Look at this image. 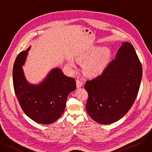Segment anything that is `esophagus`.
I'll return each mask as SVG.
<instances>
[{
    "label": "esophagus",
    "instance_id": "34e87169",
    "mask_svg": "<svg viewBox=\"0 0 152 152\" xmlns=\"http://www.w3.org/2000/svg\"><path fill=\"white\" fill-rule=\"evenodd\" d=\"M76 85H77V88H81L83 86V83L82 82L80 81V80H77V81H76Z\"/></svg>",
    "mask_w": 152,
    "mask_h": 152
}]
</instances>
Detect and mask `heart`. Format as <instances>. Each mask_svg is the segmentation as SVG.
<instances>
[{"label":"heart","mask_w":152,"mask_h":152,"mask_svg":"<svg viewBox=\"0 0 152 152\" xmlns=\"http://www.w3.org/2000/svg\"><path fill=\"white\" fill-rule=\"evenodd\" d=\"M110 58V51L107 48L95 46L91 48L78 58V61L83 64L85 74L90 77L100 75L109 65ZM69 67L74 69V62H70Z\"/></svg>","instance_id":"b5f03b06"}]
</instances>
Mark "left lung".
<instances>
[{"mask_svg": "<svg viewBox=\"0 0 152 152\" xmlns=\"http://www.w3.org/2000/svg\"><path fill=\"white\" fill-rule=\"evenodd\" d=\"M142 67L131 43H122L115 59L102 74L86 81L87 113L98 123L117 121L131 108L137 96Z\"/></svg>", "mask_w": 152, "mask_h": 152, "instance_id": "obj_1", "label": "left lung"}]
</instances>
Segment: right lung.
I'll list each match as a JSON object with an SVG mask.
<instances>
[{
	"mask_svg": "<svg viewBox=\"0 0 152 152\" xmlns=\"http://www.w3.org/2000/svg\"><path fill=\"white\" fill-rule=\"evenodd\" d=\"M31 47L21 51L15 61L13 82L15 94L23 112L37 123L49 124L63 113L70 93L76 88L75 80L60 68L53 69L39 84L26 80L23 66Z\"/></svg>",
	"mask_w": 152,
	"mask_h": 152,
	"instance_id": "obj_1",
	"label": "right lung"
}]
</instances>
